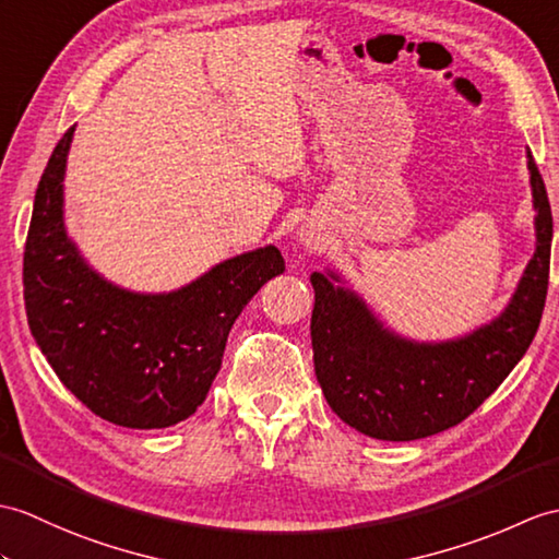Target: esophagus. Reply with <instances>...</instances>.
Masks as SVG:
<instances>
[{
  "label": "esophagus",
  "mask_w": 559,
  "mask_h": 559,
  "mask_svg": "<svg viewBox=\"0 0 559 559\" xmlns=\"http://www.w3.org/2000/svg\"><path fill=\"white\" fill-rule=\"evenodd\" d=\"M305 240H307V238H305Z\"/></svg>",
  "instance_id": "1"
}]
</instances>
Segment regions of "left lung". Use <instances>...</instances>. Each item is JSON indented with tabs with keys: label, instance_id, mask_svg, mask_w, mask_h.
Here are the masks:
<instances>
[{
	"label": "left lung",
	"instance_id": "8db88e82",
	"mask_svg": "<svg viewBox=\"0 0 559 559\" xmlns=\"http://www.w3.org/2000/svg\"><path fill=\"white\" fill-rule=\"evenodd\" d=\"M536 250L498 317L448 341H414L376 317L333 269L309 276L314 288L311 349L331 409L359 433L417 440L457 426L508 379L538 331L548 293L552 212L526 147Z\"/></svg>",
	"mask_w": 559,
	"mask_h": 559
}]
</instances>
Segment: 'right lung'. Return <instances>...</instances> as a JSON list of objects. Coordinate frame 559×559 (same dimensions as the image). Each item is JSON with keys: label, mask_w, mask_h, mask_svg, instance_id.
Masks as SVG:
<instances>
[{"label": "right lung", "mask_w": 559, "mask_h": 559, "mask_svg": "<svg viewBox=\"0 0 559 559\" xmlns=\"http://www.w3.org/2000/svg\"><path fill=\"white\" fill-rule=\"evenodd\" d=\"M73 131L47 162L25 240L23 297L33 338L61 383L97 417L126 428L174 426L202 405L230 326L285 262L278 248L264 245L168 293L107 281L78 250L63 218Z\"/></svg>", "instance_id": "obj_1"}]
</instances>
